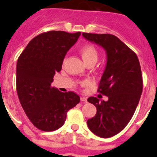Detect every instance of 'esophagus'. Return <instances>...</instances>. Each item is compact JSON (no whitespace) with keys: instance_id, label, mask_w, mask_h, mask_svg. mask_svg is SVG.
<instances>
[{"instance_id":"obj_1","label":"esophagus","mask_w":157,"mask_h":157,"mask_svg":"<svg viewBox=\"0 0 157 157\" xmlns=\"http://www.w3.org/2000/svg\"><path fill=\"white\" fill-rule=\"evenodd\" d=\"M81 101L82 102V103H87V98L86 97H84V96H82L81 98Z\"/></svg>"}]
</instances>
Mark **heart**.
<instances>
[{"instance_id":"obj_1","label":"heart","mask_w":157,"mask_h":157,"mask_svg":"<svg viewBox=\"0 0 157 157\" xmlns=\"http://www.w3.org/2000/svg\"><path fill=\"white\" fill-rule=\"evenodd\" d=\"M79 52L86 63L92 61L96 62L98 59V51L96 48L90 44H86L82 45L80 48Z\"/></svg>"}]
</instances>
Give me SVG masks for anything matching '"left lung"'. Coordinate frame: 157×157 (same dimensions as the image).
Masks as SVG:
<instances>
[{
    "label": "left lung",
    "instance_id": "left-lung-1",
    "mask_svg": "<svg viewBox=\"0 0 157 157\" xmlns=\"http://www.w3.org/2000/svg\"><path fill=\"white\" fill-rule=\"evenodd\" d=\"M86 40L106 50L107 65L98 92L108 100L96 97L87 99L97 108L95 116L87 121L91 132L110 138L123 130L131 120L143 92L141 67L136 54L116 36L82 33Z\"/></svg>",
    "mask_w": 157,
    "mask_h": 157
}]
</instances>
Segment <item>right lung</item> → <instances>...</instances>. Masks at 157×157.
I'll list each match as a JSON object with an SVG mask.
<instances>
[{
  "label": "right lung",
  "instance_id": "right-lung-1",
  "mask_svg": "<svg viewBox=\"0 0 157 157\" xmlns=\"http://www.w3.org/2000/svg\"><path fill=\"white\" fill-rule=\"evenodd\" d=\"M81 33L50 31L34 37L18 57L16 89L21 106L30 121L42 131L63 126L69 110L80 103L74 92H60L51 86L62 69L67 52Z\"/></svg>",
  "mask_w": 157,
  "mask_h": 157
}]
</instances>
